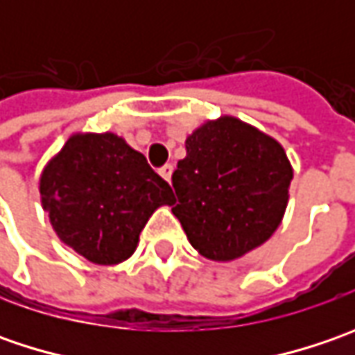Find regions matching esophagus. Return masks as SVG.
<instances>
[{"label": "esophagus", "mask_w": 355, "mask_h": 355, "mask_svg": "<svg viewBox=\"0 0 355 355\" xmlns=\"http://www.w3.org/2000/svg\"><path fill=\"white\" fill-rule=\"evenodd\" d=\"M171 171H173V166H171V164H166L164 168H159V175H162V178H164L166 182H170Z\"/></svg>", "instance_id": "1"}]
</instances>
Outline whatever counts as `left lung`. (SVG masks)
Here are the masks:
<instances>
[{
    "label": "left lung",
    "instance_id": "left-lung-1",
    "mask_svg": "<svg viewBox=\"0 0 355 355\" xmlns=\"http://www.w3.org/2000/svg\"><path fill=\"white\" fill-rule=\"evenodd\" d=\"M185 150L171 175V211L191 247L225 263L270 239L293 180L282 146L239 118L221 116L187 136Z\"/></svg>",
    "mask_w": 355,
    "mask_h": 355
}]
</instances>
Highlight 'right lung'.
<instances>
[{"label": "right lung", "instance_id": "right-lung-1", "mask_svg": "<svg viewBox=\"0 0 355 355\" xmlns=\"http://www.w3.org/2000/svg\"><path fill=\"white\" fill-rule=\"evenodd\" d=\"M41 203L64 245L90 263L118 265L136 251L150 215L173 193L116 134H75L49 162Z\"/></svg>", "mask_w": 355, "mask_h": 355}]
</instances>
